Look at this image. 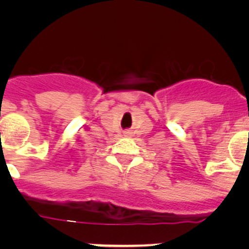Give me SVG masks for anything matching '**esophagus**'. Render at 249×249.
Instances as JSON below:
<instances>
[{
	"instance_id": "34e87169",
	"label": "esophagus",
	"mask_w": 249,
	"mask_h": 249,
	"mask_svg": "<svg viewBox=\"0 0 249 249\" xmlns=\"http://www.w3.org/2000/svg\"><path fill=\"white\" fill-rule=\"evenodd\" d=\"M125 136H126V137H130V136H131V132L126 131V132H125Z\"/></svg>"
}]
</instances>
